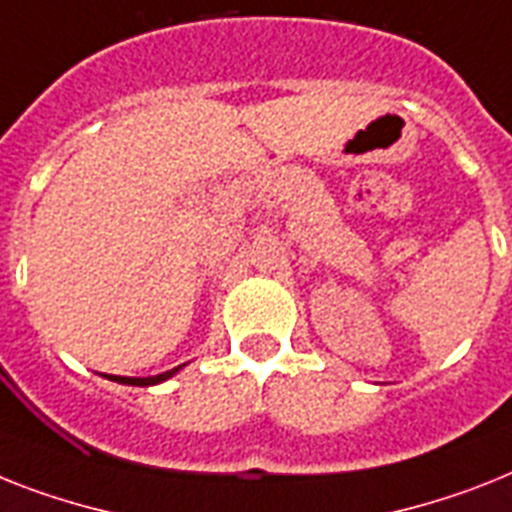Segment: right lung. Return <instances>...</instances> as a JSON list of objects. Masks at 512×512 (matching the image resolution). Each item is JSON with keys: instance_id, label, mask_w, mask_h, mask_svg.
<instances>
[{"instance_id": "add662e5", "label": "right lung", "mask_w": 512, "mask_h": 512, "mask_svg": "<svg viewBox=\"0 0 512 512\" xmlns=\"http://www.w3.org/2000/svg\"><path fill=\"white\" fill-rule=\"evenodd\" d=\"M177 369H180V366H177ZM177 369H170V371H164V374H156V377H146V379H135V377H109V379H112V382H120V384L146 387V384H159V382H164V379H170Z\"/></svg>"}]
</instances>
